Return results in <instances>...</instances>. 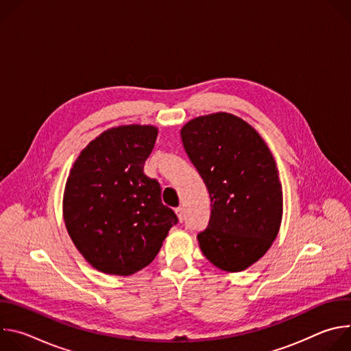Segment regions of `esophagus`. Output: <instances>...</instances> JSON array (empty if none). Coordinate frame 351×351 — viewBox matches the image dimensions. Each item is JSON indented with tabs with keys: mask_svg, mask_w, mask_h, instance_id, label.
Masks as SVG:
<instances>
[{
	"mask_svg": "<svg viewBox=\"0 0 351 351\" xmlns=\"http://www.w3.org/2000/svg\"><path fill=\"white\" fill-rule=\"evenodd\" d=\"M175 214L178 215V219H179V222H183V219H184L183 208H182V207H178V208H175Z\"/></svg>",
	"mask_w": 351,
	"mask_h": 351,
	"instance_id": "obj_1",
	"label": "esophagus"
}]
</instances>
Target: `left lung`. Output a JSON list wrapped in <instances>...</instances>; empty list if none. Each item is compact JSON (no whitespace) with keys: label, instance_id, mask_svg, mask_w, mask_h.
<instances>
[{"label":"left lung","instance_id":"8db88e82","mask_svg":"<svg viewBox=\"0 0 351 351\" xmlns=\"http://www.w3.org/2000/svg\"><path fill=\"white\" fill-rule=\"evenodd\" d=\"M186 153L211 198V218L198 244L206 258L226 272L257 263L278 236L283 193L271 149L241 118L215 112L180 130Z\"/></svg>","mask_w":351,"mask_h":351}]
</instances>
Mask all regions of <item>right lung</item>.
<instances>
[{"instance_id": "1", "label": "right lung", "mask_w": 351, "mask_h": 351, "mask_svg": "<svg viewBox=\"0 0 351 351\" xmlns=\"http://www.w3.org/2000/svg\"><path fill=\"white\" fill-rule=\"evenodd\" d=\"M158 129L111 128L91 140L69 171L64 191L66 230L97 271L129 276L156 258L175 213L162 204L161 187L144 175Z\"/></svg>"}]
</instances>
